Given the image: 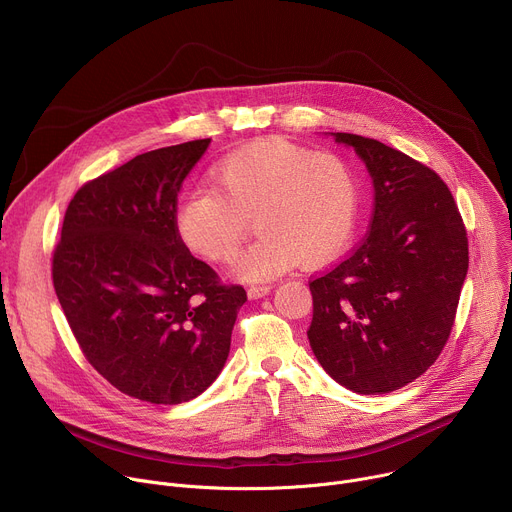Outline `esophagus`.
<instances>
[{
  "instance_id": "obj_1",
  "label": "esophagus",
  "mask_w": 512,
  "mask_h": 512,
  "mask_svg": "<svg viewBox=\"0 0 512 512\" xmlns=\"http://www.w3.org/2000/svg\"><path fill=\"white\" fill-rule=\"evenodd\" d=\"M271 291V285H251L249 289H247V296L251 298V300H259V298H265L267 294Z\"/></svg>"
}]
</instances>
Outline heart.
<instances>
[{
	"label": "heart",
	"instance_id": "1",
	"mask_svg": "<svg viewBox=\"0 0 512 512\" xmlns=\"http://www.w3.org/2000/svg\"><path fill=\"white\" fill-rule=\"evenodd\" d=\"M206 180L210 190L178 204L176 233L192 253L227 261L253 221L259 237L233 263L239 279L267 281L296 263L324 265L352 241L360 190L338 154L269 137L225 156Z\"/></svg>",
	"mask_w": 512,
	"mask_h": 512
}]
</instances>
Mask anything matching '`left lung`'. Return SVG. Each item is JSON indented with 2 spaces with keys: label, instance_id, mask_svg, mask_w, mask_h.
Wrapping results in <instances>:
<instances>
[{
  "label": "left lung",
  "instance_id": "left-lung-1",
  "mask_svg": "<svg viewBox=\"0 0 512 512\" xmlns=\"http://www.w3.org/2000/svg\"><path fill=\"white\" fill-rule=\"evenodd\" d=\"M367 166L371 231L310 281V346L322 369L358 395L423 375L444 350L468 273V237L444 180L389 145L332 133Z\"/></svg>",
  "mask_w": 512,
  "mask_h": 512
}]
</instances>
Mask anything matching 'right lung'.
<instances>
[{"label": "right lung", "mask_w": 512, "mask_h": 512, "mask_svg": "<svg viewBox=\"0 0 512 512\" xmlns=\"http://www.w3.org/2000/svg\"><path fill=\"white\" fill-rule=\"evenodd\" d=\"M208 145L145 152L87 182L52 259L58 302L87 360L121 393L158 405L190 401L221 375L247 302L174 225L180 186Z\"/></svg>", "instance_id": "1"}]
</instances>
